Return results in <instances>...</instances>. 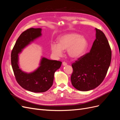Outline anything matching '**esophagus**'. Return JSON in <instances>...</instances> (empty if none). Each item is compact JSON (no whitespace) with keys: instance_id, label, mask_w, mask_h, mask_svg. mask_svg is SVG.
<instances>
[{"instance_id":"1","label":"esophagus","mask_w":120,"mask_h":120,"mask_svg":"<svg viewBox=\"0 0 120 120\" xmlns=\"http://www.w3.org/2000/svg\"><path fill=\"white\" fill-rule=\"evenodd\" d=\"M67 64V63L66 62H65V61H63V66H66V65Z\"/></svg>"}]
</instances>
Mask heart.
I'll list each match as a JSON object with an SVG mask.
<instances>
[{"label":"heart","mask_w":120,"mask_h":120,"mask_svg":"<svg viewBox=\"0 0 120 120\" xmlns=\"http://www.w3.org/2000/svg\"><path fill=\"white\" fill-rule=\"evenodd\" d=\"M88 46L86 39L78 34L70 33L59 38L58 44L52 43L51 49L54 55L60 56L62 50H67L68 56L76 59L80 57Z\"/></svg>","instance_id":"obj_1"}]
</instances>
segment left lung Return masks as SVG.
Returning a JSON list of instances; mask_svg holds the SVG:
<instances>
[{"label":"left lung","mask_w":120,"mask_h":120,"mask_svg":"<svg viewBox=\"0 0 120 120\" xmlns=\"http://www.w3.org/2000/svg\"><path fill=\"white\" fill-rule=\"evenodd\" d=\"M96 38L90 52L71 64V82L81 91L96 88L104 81L110 66L112 51L104 32L96 28Z\"/></svg>","instance_id":"1"}]
</instances>
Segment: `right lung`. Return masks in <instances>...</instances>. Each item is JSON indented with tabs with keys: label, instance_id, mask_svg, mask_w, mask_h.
Instances as JSON below:
<instances>
[{
	"label": "right lung",
	"instance_id": "obj_1",
	"mask_svg": "<svg viewBox=\"0 0 120 120\" xmlns=\"http://www.w3.org/2000/svg\"><path fill=\"white\" fill-rule=\"evenodd\" d=\"M41 28H30L24 31L17 39L11 53V63L16 81L23 89L34 93L46 92L52 86L54 72L62 63L43 57L41 66L32 73H25L19 69L18 53L30 41L41 36Z\"/></svg>",
	"mask_w": 120,
	"mask_h": 120
}]
</instances>
